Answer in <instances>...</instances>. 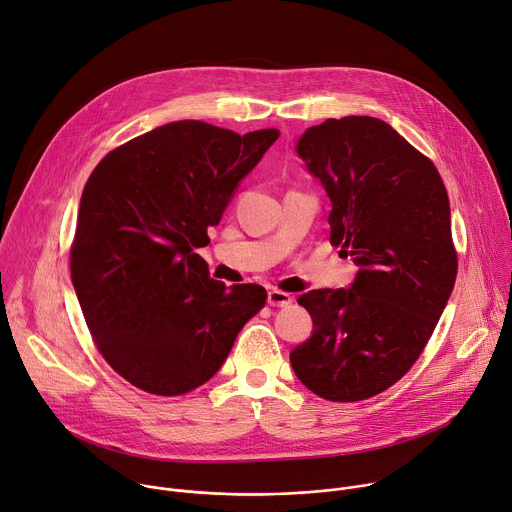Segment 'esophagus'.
Masks as SVG:
<instances>
[{"label":"esophagus","instance_id":"esophagus-1","mask_svg":"<svg viewBox=\"0 0 512 512\" xmlns=\"http://www.w3.org/2000/svg\"><path fill=\"white\" fill-rule=\"evenodd\" d=\"M293 303V297L285 291H279V289H272L268 291V305L272 307H287Z\"/></svg>","mask_w":512,"mask_h":512}]
</instances>
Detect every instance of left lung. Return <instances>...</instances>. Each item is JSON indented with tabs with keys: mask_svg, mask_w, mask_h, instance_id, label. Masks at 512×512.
<instances>
[{
	"mask_svg": "<svg viewBox=\"0 0 512 512\" xmlns=\"http://www.w3.org/2000/svg\"><path fill=\"white\" fill-rule=\"evenodd\" d=\"M332 211L330 244L359 266L348 289L299 297L313 334L291 352L299 381L330 402H361L400 381L437 328L457 277L439 170L373 116L309 127L297 143Z\"/></svg>",
	"mask_w": 512,
	"mask_h": 512,
	"instance_id": "8db88e82",
	"label": "left lung"
}]
</instances>
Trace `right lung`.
I'll use <instances>...</instances> for the list:
<instances>
[{
	"label": "right lung",
	"instance_id": "1",
	"mask_svg": "<svg viewBox=\"0 0 512 512\" xmlns=\"http://www.w3.org/2000/svg\"><path fill=\"white\" fill-rule=\"evenodd\" d=\"M277 139L178 121L108 151L90 174L71 281L100 355L131 385L172 398L207 383L264 307V287H225L194 250Z\"/></svg>",
	"mask_w": 512,
	"mask_h": 512
}]
</instances>
